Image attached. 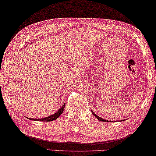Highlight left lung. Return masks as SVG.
I'll return each mask as SVG.
<instances>
[{"label":"left lung","instance_id":"1","mask_svg":"<svg viewBox=\"0 0 156 156\" xmlns=\"http://www.w3.org/2000/svg\"><path fill=\"white\" fill-rule=\"evenodd\" d=\"M91 112H92L93 115H94V116H95V117H96L97 119L99 120V121H103V122H110V121H107V120H105V119H102V118H101V117H99V115H96V114H95L94 112L92 111V110H91ZM125 121V120H122V121Z\"/></svg>","mask_w":156,"mask_h":156}]
</instances>
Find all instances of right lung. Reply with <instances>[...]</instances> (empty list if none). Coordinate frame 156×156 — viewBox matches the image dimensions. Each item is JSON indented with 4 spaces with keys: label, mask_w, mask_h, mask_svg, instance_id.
Instances as JSON below:
<instances>
[{
    "label": "right lung",
    "mask_w": 156,
    "mask_h": 156,
    "mask_svg": "<svg viewBox=\"0 0 156 156\" xmlns=\"http://www.w3.org/2000/svg\"><path fill=\"white\" fill-rule=\"evenodd\" d=\"M65 104H64L62 107V108H60L57 112H56L55 113L52 114V115L48 116V117L44 118V119H29V118H27V117H26V118H27V119H30V120H32V121H45V122L54 121V120H56L57 119H58V118H59L60 116V115L62 113L63 111H64V108H65Z\"/></svg>",
    "instance_id": "1"
}]
</instances>
